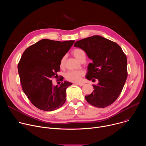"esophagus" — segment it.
<instances>
[{"label": "esophagus", "instance_id": "1", "mask_svg": "<svg viewBox=\"0 0 146 146\" xmlns=\"http://www.w3.org/2000/svg\"><path fill=\"white\" fill-rule=\"evenodd\" d=\"M76 84L80 86H82L84 84V82H77V83H76Z\"/></svg>", "mask_w": 146, "mask_h": 146}]
</instances>
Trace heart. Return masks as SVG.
I'll return each mask as SVG.
<instances>
[{"instance_id":"b5f03b06","label":"heart","mask_w":146,"mask_h":146,"mask_svg":"<svg viewBox=\"0 0 146 146\" xmlns=\"http://www.w3.org/2000/svg\"><path fill=\"white\" fill-rule=\"evenodd\" d=\"M74 56L78 60L81 61L82 59H86V55L84 50L80 48H76L72 51ZM66 59V56L62 57L60 60V66L64 65ZM84 75V72L82 71H70L68 72L65 76L66 80L72 82H78L81 80L82 76Z\"/></svg>"}]
</instances>
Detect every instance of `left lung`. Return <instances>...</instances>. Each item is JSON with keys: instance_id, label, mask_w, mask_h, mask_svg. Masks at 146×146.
<instances>
[{"instance_id": "obj_1", "label": "left lung", "mask_w": 146, "mask_h": 146, "mask_svg": "<svg viewBox=\"0 0 146 146\" xmlns=\"http://www.w3.org/2000/svg\"><path fill=\"white\" fill-rule=\"evenodd\" d=\"M74 46L84 50L92 60L87 68V79L99 81L94 85L93 92L85 96L86 100L99 108L111 105L120 95L128 76L127 59L122 48L99 35L77 41Z\"/></svg>"}]
</instances>
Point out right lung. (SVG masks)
<instances>
[{"label": "right lung", "mask_w": 146, "mask_h": 146, "mask_svg": "<svg viewBox=\"0 0 146 146\" xmlns=\"http://www.w3.org/2000/svg\"><path fill=\"white\" fill-rule=\"evenodd\" d=\"M74 42L42 39L24 52L18 65L20 81L23 91L37 108L51 111L65 103L66 90L72 83L64 81L54 86L51 80L59 71L61 59Z\"/></svg>", "instance_id": "add662e5"}]
</instances>
